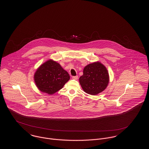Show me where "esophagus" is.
I'll return each mask as SVG.
<instances>
[{"label":"esophagus","instance_id":"1","mask_svg":"<svg viewBox=\"0 0 149 149\" xmlns=\"http://www.w3.org/2000/svg\"><path fill=\"white\" fill-rule=\"evenodd\" d=\"M78 78V76H73V77H72V79H74V80H77Z\"/></svg>","mask_w":149,"mask_h":149}]
</instances>
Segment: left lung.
<instances>
[{
    "mask_svg": "<svg viewBox=\"0 0 149 149\" xmlns=\"http://www.w3.org/2000/svg\"><path fill=\"white\" fill-rule=\"evenodd\" d=\"M109 74L106 68L99 61L86 65L79 83L83 91L91 95L103 92L109 83Z\"/></svg>",
    "mask_w": 149,
    "mask_h": 149,
    "instance_id": "left-lung-1",
    "label": "left lung"
}]
</instances>
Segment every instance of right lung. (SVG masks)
<instances>
[{"instance_id": "1", "label": "right lung", "mask_w": 149, "mask_h": 149, "mask_svg": "<svg viewBox=\"0 0 149 149\" xmlns=\"http://www.w3.org/2000/svg\"><path fill=\"white\" fill-rule=\"evenodd\" d=\"M69 79L68 72L52 60L42 64L34 75V80L38 89L50 95L62 89Z\"/></svg>"}]
</instances>
